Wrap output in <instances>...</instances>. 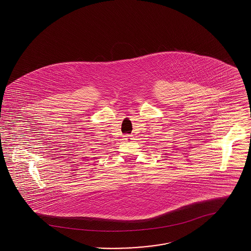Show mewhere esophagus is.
I'll return each instance as SVG.
<instances>
[{
    "instance_id": "34e87169",
    "label": "esophagus",
    "mask_w": 251,
    "mask_h": 251,
    "mask_svg": "<svg viewBox=\"0 0 251 251\" xmlns=\"http://www.w3.org/2000/svg\"><path fill=\"white\" fill-rule=\"evenodd\" d=\"M124 139L126 140V141H130L131 139V136L130 135H125V137H124Z\"/></svg>"
}]
</instances>
